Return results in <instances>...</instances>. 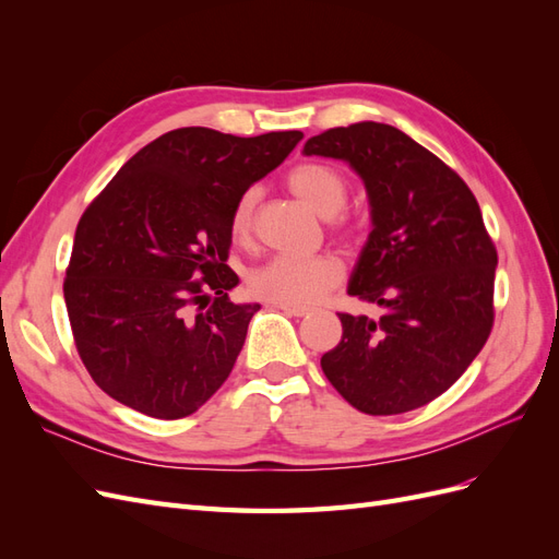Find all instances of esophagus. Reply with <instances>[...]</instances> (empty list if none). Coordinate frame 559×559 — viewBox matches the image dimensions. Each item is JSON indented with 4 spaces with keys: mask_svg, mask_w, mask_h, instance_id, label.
I'll use <instances>...</instances> for the list:
<instances>
[{
    "mask_svg": "<svg viewBox=\"0 0 559 559\" xmlns=\"http://www.w3.org/2000/svg\"><path fill=\"white\" fill-rule=\"evenodd\" d=\"M284 314H289V317H306V314H310V308H306V306H277Z\"/></svg>",
    "mask_w": 559,
    "mask_h": 559,
    "instance_id": "obj_1",
    "label": "esophagus"
}]
</instances>
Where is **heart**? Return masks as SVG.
I'll return each instance as SVG.
<instances>
[{
  "label": "heart",
  "mask_w": 559,
  "mask_h": 559,
  "mask_svg": "<svg viewBox=\"0 0 559 559\" xmlns=\"http://www.w3.org/2000/svg\"><path fill=\"white\" fill-rule=\"evenodd\" d=\"M289 189L321 216H333L343 210L347 200V179L337 167L306 160L298 163L286 177ZM259 193L247 189L233 205L230 230L235 240H249L253 228V207H257ZM337 233L347 242L361 238L359 226L343 222ZM343 261L335 253H312V257H294V253H280L251 267L247 275V286L253 296L277 302V306H308L319 300L326 292L343 280Z\"/></svg>",
  "instance_id": "1"
}]
</instances>
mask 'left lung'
I'll return each instance as SVG.
<instances>
[{
    "instance_id": "obj_1",
    "label": "left lung",
    "mask_w": 559,
    "mask_h": 559,
    "mask_svg": "<svg viewBox=\"0 0 559 559\" xmlns=\"http://www.w3.org/2000/svg\"><path fill=\"white\" fill-rule=\"evenodd\" d=\"M302 154L349 163L373 218L347 294L380 314L337 312L343 337L321 370L366 415L427 405L462 378L495 324L497 249L478 200L394 126L331 128Z\"/></svg>"
}]
</instances>
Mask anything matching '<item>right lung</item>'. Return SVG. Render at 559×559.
I'll return each mask as SVG.
<instances>
[{
	"label": "right lung",
	"instance_id": "obj_1",
	"mask_svg": "<svg viewBox=\"0 0 559 559\" xmlns=\"http://www.w3.org/2000/svg\"><path fill=\"white\" fill-rule=\"evenodd\" d=\"M300 130L235 138L179 128L134 154L76 226L64 302L105 394L158 419L226 382L261 306L233 302V205L292 154Z\"/></svg>",
	"mask_w": 559,
	"mask_h": 559
}]
</instances>
